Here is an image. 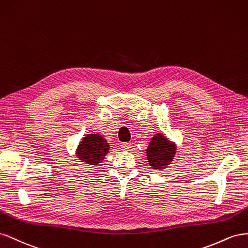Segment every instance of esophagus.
Here are the masks:
<instances>
[{
	"label": "esophagus",
	"instance_id": "34e87169",
	"mask_svg": "<svg viewBox=\"0 0 248 248\" xmlns=\"http://www.w3.org/2000/svg\"><path fill=\"white\" fill-rule=\"evenodd\" d=\"M120 147H122L123 150L126 151V150H130V148H132V144L129 143V142H124V143H122V145H120Z\"/></svg>",
	"mask_w": 248,
	"mask_h": 248
}]
</instances>
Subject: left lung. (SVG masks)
<instances>
[{"mask_svg": "<svg viewBox=\"0 0 248 248\" xmlns=\"http://www.w3.org/2000/svg\"><path fill=\"white\" fill-rule=\"evenodd\" d=\"M176 154V145L169 141L162 133L155 134L148 143L146 150V158L150 166L157 170H162L171 164Z\"/></svg>", "mask_w": 248, "mask_h": 248, "instance_id": "left-lung-1", "label": "left lung"}]
</instances>
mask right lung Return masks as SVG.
<instances>
[{
  "label": "right lung",
  "instance_id": "right-lung-1",
  "mask_svg": "<svg viewBox=\"0 0 248 248\" xmlns=\"http://www.w3.org/2000/svg\"><path fill=\"white\" fill-rule=\"evenodd\" d=\"M110 145L100 134H88L76 150V155L80 162L89 165H98L105 159Z\"/></svg>",
  "mask_w": 248,
  "mask_h": 248
}]
</instances>
